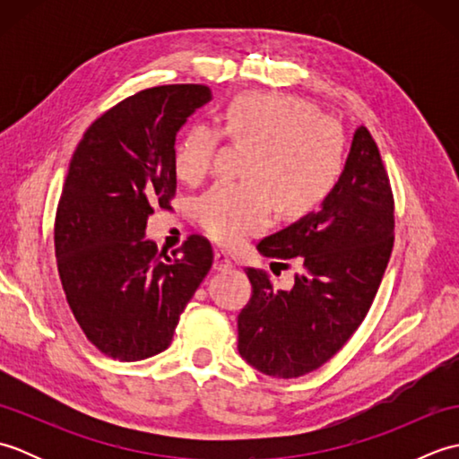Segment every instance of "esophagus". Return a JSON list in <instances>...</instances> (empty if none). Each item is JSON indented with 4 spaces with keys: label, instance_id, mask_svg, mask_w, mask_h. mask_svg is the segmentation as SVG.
I'll list each match as a JSON object with an SVG mask.
<instances>
[{
    "label": "esophagus",
    "instance_id": "esophagus-1",
    "mask_svg": "<svg viewBox=\"0 0 459 459\" xmlns=\"http://www.w3.org/2000/svg\"><path fill=\"white\" fill-rule=\"evenodd\" d=\"M212 268L217 270V272H224V270H230L232 268V260L227 255V252H222V250L214 252V264H212Z\"/></svg>",
    "mask_w": 459,
    "mask_h": 459
}]
</instances>
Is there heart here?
<instances>
[{"label":"heart","mask_w":459,"mask_h":459,"mask_svg":"<svg viewBox=\"0 0 459 459\" xmlns=\"http://www.w3.org/2000/svg\"><path fill=\"white\" fill-rule=\"evenodd\" d=\"M222 134L250 148L238 183H219L197 203L203 230L222 247L260 235L274 207L281 217H304L324 203L345 168L341 126L306 100L280 92L240 94L222 116V132L193 124L173 148V171L185 183L209 173Z\"/></svg>","instance_id":"heart-1"}]
</instances>
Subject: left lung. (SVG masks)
Segmentation results:
<instances>
[{
	"label": "left lung",
	"mask_w": 459,
	"mask_h": 459,
	"mask_svg": "<svg viewBox=\"0 0 459 459\" xmlns=\"http://www.w3.org/2000/svg\"><path fill=\"white\" fill-rule=\"evenodd\" d=\"M394 240V201L373 135L357 128L343 173L319 211L258 242L262 256L298 258L291 290L247 268L252 298L238 316V353L260 373L294 378L347 343L373 304Z\"/></svg>",
	"instance_id": "obj_1"
}]
</instances>
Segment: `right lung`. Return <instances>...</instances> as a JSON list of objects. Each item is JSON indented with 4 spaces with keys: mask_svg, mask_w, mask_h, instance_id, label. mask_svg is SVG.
Instances as JSON below:
<instances>
[{
    "mask_svg": "<svg viewBox=\"0 0 459 459\" xmlns=\"http://www.w3.org/2000/svg\"><path fill=\"white\" fill-rule=\"evenodd\" d=\"M209 86L142 91L102 114L76 145L55 219L66 301L104 355L142 360L169 347L179 316L212 266L207 238L191 235L168 256L145 238L153 207L178 189L173 148Z\"/></svg>",
    "mask_w": 459,
    "mask_h": 459,
    "instance_id": "right-lung-1",
    "label": "right lung"
}]
</instances>
